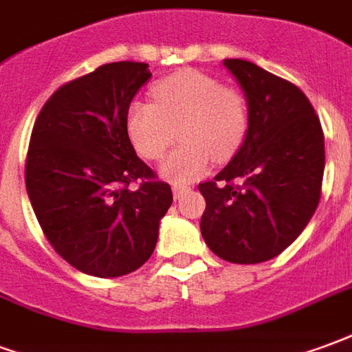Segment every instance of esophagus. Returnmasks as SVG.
I'll return each instance as SVG.
<instances>
[{"label": "esophagus", "instance_id": "esophagus-1", "mask_svg": "<svg viewBox=\"0 0 352 352\" xmlns=\"http://www.w3.org/2000/svg\"><path fill=\"white\" fill-rule=\"evenodd\" d=\"M189 191V187L187 186H173V193H174V199H179V197H184V193Z\"/></svg>", "mask_w": 352, "mask_h": 352}]
</instances>
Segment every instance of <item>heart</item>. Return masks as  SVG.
<instances>
[{
  "instance_id": "b5f03b06",
  "label": "heart",
  "mask_w": 352,
  "mask_h": 352,
  "mask_svg": "<svg viewBox=\"0 0 352 352\" xmlns=\"http://www.w3.org/2000/svg\"><path fill=\"white\" fill-rule=\"evenodd\" d=\"M151 94L155 104L133 102L125 127L131 144L150 161L165 155L179 129L184 144L161 166L165 178H199L214 159L229 161L245 142L250 104L240 89L187 69L159 80Z\"/></svg>"
}]
</instances>
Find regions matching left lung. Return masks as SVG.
<instances>
[{"mask_svg": "<svg viewBox=\"0 0 352 352\" xmlns=\"http://www.w3.org/2000/svg\"><path fill=\"white\" fill-rule=\"evenodd\" d=\"M250 104V131L229 165L199 184L204 242L217 257L257 264L278 257L317 210L324 135L304 91L245 60H225ZM234 179L243 184L236 186Z\"/></svg>", "mask_w": 352, "mask_h": 352, "instance_id": "1", "label": "left lung"}]
</instances>
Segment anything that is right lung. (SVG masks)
<instances>
[{
  "instance_id": "right-lung-1",
  "label": "right lung",
  "mask_w": 352,
  "mask_h": 352,
  "mask_svg": "<svg viewBox=\"0 0 352 352\" xmlns=\"http://www.w3.org/2000/svg\"><path fill=\"white\" fill-rule=\"evenodd\" d=\"M148 63L116 61L63 84L33 125L25 189L56 253L95 278H120L151 257L170 186L137 157L125 127ZM140 181L138 190L129 184Z\"/></svg>"
}]
</instances>
